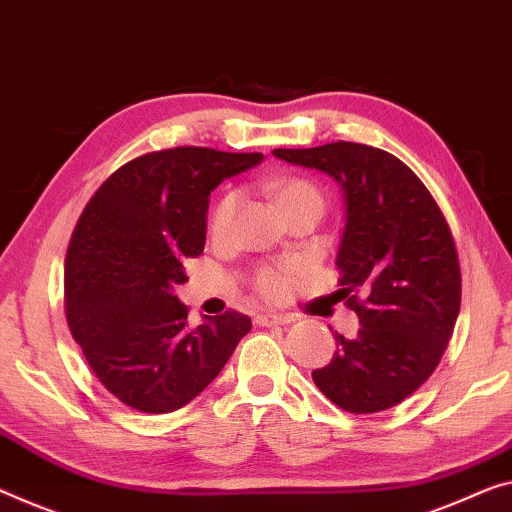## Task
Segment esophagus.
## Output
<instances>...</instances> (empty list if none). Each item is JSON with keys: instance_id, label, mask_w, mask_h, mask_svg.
I'll return each mask as SVG.
<instances>
[{"instance_id": "34e87169", "label": "esophagus", "mask_w": 512, "mask_h": 512, "mask_svg": "<svg viewBox=\"0 0 512 512\" xmlns=\"http://www.w3.org/2000/svg\"><path fill=\"white\" fill-rule=\"evenodd\" d=\"M290 322H293V316H288V313H258L256 316V325H261V327L290 325Z\"/></svg>"}]
</instances>
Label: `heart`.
<instances>
[{"instance_id":"obj_1","label":"heart","mask_w":512,"mask_h":512,"mask_svg":"<svg viewBox=\"0 0 512 512\" xmlns=\"http://www.w3.org/2000/svg\"><path fill=\"white\" fill-rule=\"evenodd\" d=\"M270 192L279 206L286 210L300 201L322 203V192L316 183L306 178H279L270 183ZM240 206V192L229 190L219 196L215 208L210 212V233L212 238H226L233 226L235 212ZM295 265L290 263H265L254 272V290L265 302H283L293 293L295 286Z\"/></svg>"}]
</instances>
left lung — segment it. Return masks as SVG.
<instances>
[{
	"label": "left lung",
	"mask_w": 512,
	"mask_h": 512,
	"mask_svg": "<svg viewBox=\"0 0 512 512\" xmlns=\"http://www.w3.org/2000/svg\"><path fill=\"white\" fill-rule=\"evenodd\" d=\"M274 155L325 171L345 192L338 293L361 327L352 341L334 336L313 382L350 414L389 410L428 380L453 336L462 274L451 226L423 180L382 148L334 141Z\"/></svg>",
	"instance_id": "obj_1"
}]
</instances>
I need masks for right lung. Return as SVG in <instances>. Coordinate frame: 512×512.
Instances as JSON below:
<instances>
[{
	"label": "right lung",
	"mask_w": 512,
	"mask_h": 512,
	"mask_svg": "<svg viewBox=\"0 0 512 512\" xmlns=\"http://www.w3.org/2000/svg\"><path fill=\"white\" fill-rule=\"evenodd\" d=\"M263 153L178 146L116 169L86 203L66 254L70 334L102 387L146 414L185 407L208 387L251 329L226 311L199 327L174 288L206 247L208 196Z\"/></svg>",
	"instance_id": "obj_1"
}]
</instances>
